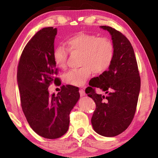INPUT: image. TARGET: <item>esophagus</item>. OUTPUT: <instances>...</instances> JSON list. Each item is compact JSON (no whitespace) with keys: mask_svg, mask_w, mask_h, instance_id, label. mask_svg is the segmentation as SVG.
Returning a JSON list of instances; mask_svg holds the SVG:
<instances>
[{"mask_svg":"<svg viewBox=\"0 0 158 158\" xmlns=\"http://www.w3.org/2000/svg\"><path fill=\"white\" fill-rule=\"evenodd\" d=\"M79 94H80V96H85V92L84 91V89H79Z\"/></svg>","mask_w":158,"mask_h":158,"instance_id":"34e87169","label":"esophagus"}]
</instances>
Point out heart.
Listing matches in <instances>:
<instances>
[{
    "label": "heart",
    "mask_w": 158,
    "mask_h": 158,
    "mask_svg": "<svg viewBox=\"0 0 158 158\" xmlns=\"http://www.w3.org/2000/svg\"><path fill=\"white\" fill-rule=\"evenodd\" d=\"M64 44L66 48L58 46L53 53V61L60 69H66L69 52L81 53V68L70 70L63 76V81L67 84L83 85L92 71L101 74L108 70L113 62L115 49L113 42L107 37L79 32L69 38Z\"/></svg>",
    "instance_id": "b5f03b06"
}]
</instances>
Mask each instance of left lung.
<instances>
[{"label": "left lung", "mask_w": 158, "mask_h": 158, "mask_svg": "<svg viewBox=\"0 0 158 158\" xmlns=\"http://www.w3.org/2000/svg\"><path fill=\"white\" fill-rule=\"evenodd\" d=\"M111 35L115 49L113 62L85 89L96 103L92 117L95 132L106 137L115 136L125 131L135 116L140 89V77L135 52L129 40L110 26H102ZM101 89L106 97L98 95Z\"/></svg>", "instance_id": "1"}]
</instances>
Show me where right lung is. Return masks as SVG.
Here are the masks:
<instances>
[{"label":"right lung","instance_id":"1","mask_svg":"<svg viewBox=\"0 0 158 158\" xmlns=\"http://www.w3.org/2000/svg\"><path fill=\"white\" fill-rule=\"evenodd\" d=\"M57 28L40 30L25 46L20 56L17 79L23 113L31 128L42 137L58 139L66 133L70 112L79 98L77 87L62 85L56 95H49L52 83L60 85L53 61Z\"/></svg>","mask_w":158,"mask_h":158}]
</instances>
